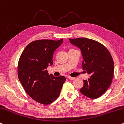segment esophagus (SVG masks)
I'll return each instance as SVG.
<instances>
[{
    "label": "esophagus",
    "mask_w": 124,
    "mask_h": 124,
    "mask_svg": "<svg viewBox=\"0 0 124 124\" xmlns=\"http://www.w3.org/2000/svg\"><path fill=\"white\" fill-rule=\"evenodd\" d=\"M67 78L69 79H70V80H73L75 79V78L71 77H70V76H68Z\"/></svg>",
    "instance_id": "1"
}]
</instances>
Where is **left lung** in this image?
Masks as SVG:
<instances>
[{
	"instance_id": "obj_1",
	"label": "left lung",
	"mask_w": 124,
	"mask_h": 124,
	"mask_svg": "<svg viewBox=\"0 0 124 124\" xmlns=\"http://www.w3.org/2000/svg\"><path fill=\"white\" fill-rule=\"evenodd\" d=\"M69 41L81 50L83 69L90 75V78L84 80L80 92L89 98L100 97L108 89L114 77L112 56L104 45L93 39L79 38L69 39Z\"/></svg>"
}]
</instances>
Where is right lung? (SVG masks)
I'll return each instance as SVG.
<instances>
[{"mask_svg": "<svg viewBox=\"0 0 124 124\" xmlns=\"http://www.w3.org/2000/svg\"><path fill=\"white\" fill-rule=\"evenodd\" d=\"M58 40L41 39L28 44L20 55L17 75L22 85L30 97L38 102L48 105L59 96L66 78L49 75L47 68L53 65V54L62 44Z\"/></svg>", "mask_w": 124, "mask_h": 124, "instance_id": "1", "label": "right lung"}]
</instances>
